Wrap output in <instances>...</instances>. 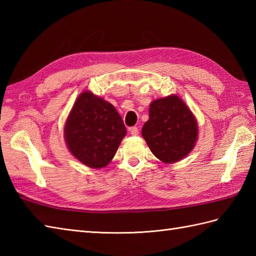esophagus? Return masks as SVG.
<instances>
[{"instance_id":"34e87169","label":"esophagus","mask_w":256,"mask_h":256,"mask_svg":"<svg viewBox=\"0 0 256 256\" xmlns=\"http://www.w3.org/2000/svg\"><path fill=\"white\" fill-rule=\"evenodd\" d=\"M130 133H131L132 135H134V136H136V135H138V128L136 126H132L128 128Z\"/></svg>"}]
</instances>
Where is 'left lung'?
I'll return each mask as SVG.
<instances>
[{
	"mask_svg": "<svg viewBox=\"0 0 256 256\" xmlns=\"http://www.w3.org/2000/svg\"><path fill=\"white\" fill-rule=\"evenodd\" d=\"M150 118L142 128V136L152 153L165 164L182 160L198 140L197 118L177 94L152 101Z\"/></svg>",
	"mask_w": 256,
	"mask_h": 256,
	"instance_id": "8db88e82",
	"label": "left lung"
}]
</instances>
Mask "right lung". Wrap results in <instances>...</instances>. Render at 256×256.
Instances as JSON below:
<instances>
[{
  "label": "right lung",
  "instance_id": "right-lung-1",
  "mask_svg": "<svg viewBox=\"0 0 256 256\" xmlns=\"http://www.w3.org/2000/svg\"><path fill=\"white\" fill-rule=\"evenodd\" d=\"M125 135L126 128L116 108L88 90L78 96L64 128L70 153L94 170L110 164Z\"/></svg>",
  "mask_w": 256,
  "mask_h": 256
}]
</instances>
